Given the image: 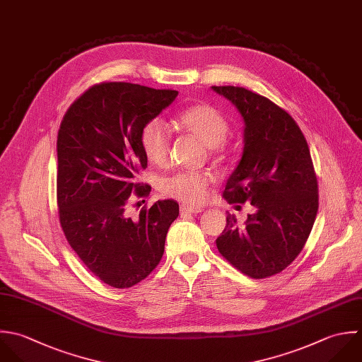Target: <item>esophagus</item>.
I'll return each mask as SVG.
<instances>
[{"mask_svg": "<svg viewBox=\"0 0 362 362\" xmlns=\"http://www.w3.org/2000/svg\"><path fill=\"white\" fill-rule=\"evenodd\" d=\"M204 209L203 207H189V206H180V213L185 214V213H189V214H197V213H202Z\"/></svg>", "mask_w": 362, "mask_h": 362, "instance_id": "1", "label": "esophagus"}]
</instances>
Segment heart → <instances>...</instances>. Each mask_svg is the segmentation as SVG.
I'll return each instance as SVG.
<instances>
[{"label":"heart","mask_w":362,"mask_h":362,"mask_svg":"<svg viewBox=\"0 0 362 362\" xmlns=\"http://www.w3.org/2000/svg\"><path fill=\"white\" fill-rule=\"evenodd\" d=\"M176 124L185 131L196 135L207 145L209 155L221 159L231 151L227 139L228 121L213 105L202 103L179 111L175 117ZM141 145L145 156L155 165L168 160L170 149V132L160 119L148 121L141 131ZM211 176L207 172H176L165 177L160 183L163 194L186 203L187 206L203 204L210 193Z\"/></svg>","instance_id":"heart-1"}]
</instances>
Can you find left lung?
Listing matches in <instances>:
<instances>
[{
	"instance_id": "obj_1",
	"label": "left lung",
	"mask_w": 362,
	"mask_h": 362,
	"mask_svg": "<svg viewBox=\"0 0 362 362\" xmlns=\"http://www.w3.org/2000/svg\"><path fill=\"white\" fill-rule=\"evenodd\" d=\"M211 88L228 98L245 122L243 158L223 196L230 204L257 207L245 224L228 214L216 244L234 268L265 279L296 259L317 216L319 187L309 145L291 114L269 98L244 87Z\"/></svg>"
}]
</instances>
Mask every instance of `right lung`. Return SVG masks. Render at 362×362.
Listing matches in <instances>:
<instances>
[{
  "mask_svg": "<svg viewBox=\"0 0 362 362\" xmlns=\"http://www.w3.org/2000/svg\"><path fill=\"white\" fill-rule=\"evenodd\" d=\"M176 90L103 81L66 111L57 132L56 196L64 237L86 268L104 284L125 289L160 262L177 202L158 200L132 220L127 206L149 196L136 176L146 169L144 125L176 98ZM145 202V200H144Z\"/></svg>",
  "mask_w": 362,
  "mask_h": 362,
  "instance_id": "right-lung-1",
  "label": "right lung"
}]
</instances>
